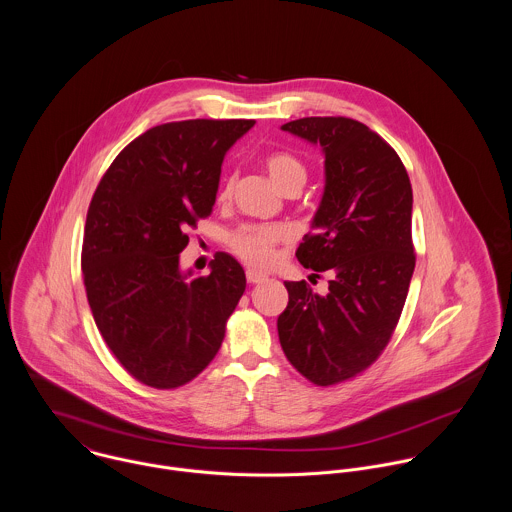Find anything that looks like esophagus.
Wrapping results in <instances>:
<instances>
[{"instance_id": "34e87169", "label": "esophagus", "mask_w": 512, "mask_h": 512, "mask_svg": "<svg viewBox=\"0 0 512 512\" xmlns=\"http://www.w3.org/2000/svg\"><path fill=\"white\" fill-rule=\"evenodd\" d=\"M246 280H248V284H260V282L266 280V274L248 268V270H246Z\"/></svg>"}]
</instances>
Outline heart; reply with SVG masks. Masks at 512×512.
<instances>
[{"label":"heart","mask_w":512,"mask_h":512,"mask_svg":"<svg viewBox=\"0 0 512 512\" xmlns=\"http://www.w3.org/2000/svg\"><path fill=\"white\" fill-rule=\"evenodd\" d=\"M264 169L270 181L280 189L286 191L290 187H301L305 183L307 171L303 163L292 153H270L264 159ZM230 195V181H226L220 189L219 199H226ZM286 236V232L278 226H244L232 236L234 252L248 264L256 268H268L274 262V246Z\"/></svg>","instance_id":"1"}]
</instances>
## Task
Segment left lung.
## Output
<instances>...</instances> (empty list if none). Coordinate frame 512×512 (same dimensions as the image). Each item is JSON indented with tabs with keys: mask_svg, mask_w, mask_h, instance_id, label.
<instances>
[{
	"mask_svg": "<svg viewBox=\"0 0 512 512\" xmlns=\"http://www.w3.org/2000/svg\"><path fill=\"white\" fill-rule=\"evenodd\" d=\"M282 130L325 157L313 234L295 256L331 280L325 295L284 282L290 301L278 335L288 361L329 386L372 365L398 323L416 266L412 185L396 151L357 120L301 118Z\"/></svg>",
	"mask_w": 512,
	"mask_h": 512,
	"instance_id": "1",
	"label": "left lung"
}]
</instances>
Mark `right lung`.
<instances>
[{"instance_id": "add662e5", "label": "right lung", "mask_w": 512, "mask_h": 512, "mask_svg": "<svg viewBox=\"0 0 512 512\" xmlns=\"http://www.w3.org/2000/svg\"><path fill=\"white\" fill-rule=\"evenodd\" d=\"M254 120L161 124L124 147L86 215L82 274L106 345L153 388L193 380L219 353L226 319L246 290L236 258L209 276L181 270L187 226L211 215L224 155Z\"/></svg>"}]
</instances>
